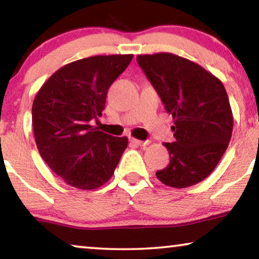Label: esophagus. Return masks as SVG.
Returning <instances> with one entry per match:
<instances>
[{
  "mask_svg": "<svg viewBox=\"0 0 259 259\" xmlns=\"http://www.w3.org/2000/svg\"><path fill=\"white\" fill-rule=\"evenodd\" d=\"M129 141H130L131 144L140 145V147H144V145H148L149 144L148 141H140V140H137V138H133V137H131Z\"/></svg>",
  "mask_w": 259,
  "mask_h": 259,
  "instance_id": "esophagus-1",
  "label": "esophagus"
}]
</instances>
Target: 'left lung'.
I'll return each mask as SVG.
<instances>
[{
	"label": "left lung",
	"instance_id": "obj_1",
	"mask_svg": "<svg viewBox=\"0 0 259 259\" xmlns=\"http://www.w3.org/2000/svg\"><path fill=\"white\" fill-rule=\"evenodd\" d=\"M137 62L174 118L176 140L163 143L170 163L156 176L176 189L199 183L212 172L231 140L234 117L223 83L175 54L138 55Z\"/></svg>",
	"mask_w": 259,
	"mask_h": 259
}]
</instances>
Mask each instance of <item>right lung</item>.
<instances>
[{
	"mask_svg": "<svg viewBox=\"0 0 259 259\" xmlns=\"http://www.w3.org/2000/svg\"><path fill=\"white\" fill-rule=\"evenodd\" d=\"M98 55L63 65L50 76L32 103V128L39 155L65 183L94 190L110 180L128 138L90 124L104 110L108 89L133 60Z\"/></svg>",
	"mask_w": 259,
	"mask_h": 259,
	"instance_id": "right-lung-1",
	"label": "right lung"
}]
</instances>
